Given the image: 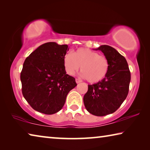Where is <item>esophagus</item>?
<instances>
[{
    "mask_svg": "<svg viewBox=\"0 0 150 150\" xmlns=\"http://www.w3.org/2000/svg\"><path fill=\"white\" fill-rule=\"evenodd\" d=\"M75 81H76V83H80L82 82V81L79 79H76Z\"/></svg>",
    "mask_w": 150,
    "mask_h": 150,
    "instance_id": "1",
    "label": "esophagus"
}]
</instances>
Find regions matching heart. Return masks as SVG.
<instances>
[{
	"label": "heart",
	"instance_id": "1",
	"mask_svg": "<svg viewBox=\"0 0 150 150\" xmlns=\"http://www.w3.org/2000/svg\"><path fill=\"white\" fill-rule=\"evenodd\" d=\"M63 63L66 72L70 75H74L81 67V75L91 83L104 79L110 65L105 55H98L97 52L85 47L78 48L73 54H66Z\"/></svg>",
	"mask_w": 150,
	"mask_h": 150
}]
</instances>
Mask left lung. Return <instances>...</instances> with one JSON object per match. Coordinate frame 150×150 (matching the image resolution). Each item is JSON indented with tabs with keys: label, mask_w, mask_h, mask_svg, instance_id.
<instances>
[{
	"label": "left lung",
	"mask_w": 150,
	"mask_h": 150,
	"mask_svg": "<svg viewBox=\"0 0 150 150\" xmlns=\"http://www.w3.org/2000/svg\"><path fill=\"white\" fill-rule=\"evenodd\" d=\"M96 50L101 51L108 59L109 70L104 79L88 85L83 102L88 112L103 116L115 112L126 99L131 75L125 57L115 48L103 45Z\"/></svg>",
	"instance_id": "1"
}]
</instances>
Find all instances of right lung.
Listing matches in <instances>:
<instances>
[{
    "mask_svg": "<svg viewBox=\"0 0 150 150\" xmlns=\"http://www.w3.org/2000/svg\"><path fill=\"white\" fill-rule=\"evenodd\" d=\"M68 50L67 45L47 42L25 59L20 73L22 92L35 110L45 115L57 112L77 86L75 79L65 69L63 59Z\"/></svg>",
    "mask_w": 150,
    "mask_h": 150,
    "instance_id": "1",
    "label": "right lung"
}]
</instances>
